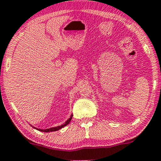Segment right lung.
<instances>
[{"label": "right lung", "mask_w": 161, "mask_h": 161, "mask_svg": "<svg viewBox=\"0 0 161 161\" xmlns=\"http://www.w3.org/2000/svg\"><path fill=\"white\" fill-rule=\"evenodd\" d=\"M72 116H73V114H71V116H70V118H69V119L67 120V121H65V122L63 123V124H61V125L56 126V127L50 128V129H38V128L34 127V126H32V125H31V126H32V128H33V129H36V130L40 131H44V132H50V131H58V130H60V129H62L63 127H64V126H66V125H69V123H70V121H71V118H72Z\"/></svg>", "instance_id": "right-lung-1"}]
</instances>
